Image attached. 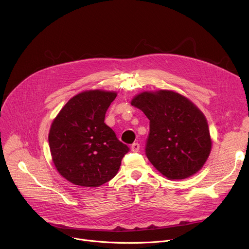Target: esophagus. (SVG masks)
<instances>
[{
	"mask_svg": "<svg viewBox=\"0 0 249 249\" xmlns=\"http://www.w3.org/2000/svg\"><path fill=\"white\" fill-rule=\"evenodd\" d=\"M131 150H132V152H134V153L139 152V150H140V144H138V143H134V144H132V146H131Z\"/></svg>",
	"mask_w": 249,
	"mask_h": 249,
	"instance_id": "obj_1",
	"label": "esophagus"
}]
</instances>
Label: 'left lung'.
Listing matches in <instances>:
<instances>
[{"mask_svg": "<svg viewBox=\"0 0 249 249\" xmlns=\"http://www.w3.org/2000/svg\"><path fill=\"white\" fill-rule=\"evenodd\" d=\"M131 104L150 120L146 155L163 176L180 180L203 167L212 140L205 115L191 100L160 89L137 94Z\"/></svg>", "mask_w": 249, "mask_h": 249, "instance_id": "left-lung-1", "label": "left lung"}]
</instances>
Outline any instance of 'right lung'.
<instances>
[{
	"mask_svg": "<svg viewBox=\"0 0 249 249\" xmlns=\"http://www.w3.org/2000/svg\"><path fill=\"white\" fill-rule=\"evenodd\" d=\"M115 91L91 89L71 98L53 120L48 141L53 163L68 181L98 187L117 174L129 152L104 123Z\"/></svg>",
	"mask_w": 249,
	"mask_h": 249,
	"instance_id": "1",
	"label": "right lung"
}]
</instances>
